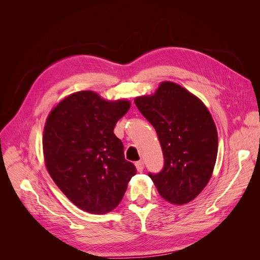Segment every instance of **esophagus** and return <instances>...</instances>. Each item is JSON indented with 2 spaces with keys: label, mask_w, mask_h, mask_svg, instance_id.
I'll return each instance as SVG.
<instances>
[{
  "label": "esophagus",
  "mask_w": 260,
  "mask_h": 260,
  "mask_svg": "<svg viewBox=\"0 0 260 260\" xmlns=\"http://www.w3.org/2000/svg\"><path fill=\"white\" fill-rule=\"evenodd\" d=\"M136 167H137V170L139 172H142L143 169H144V162L142 160H139L136 162Z\"/></svg>",
  "instance_id": "esophagus-1"
}]
</instances>
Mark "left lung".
I'll use <instances>...</instances> for the list:
<instances>
[{"label": "left lung", "mask_w": 260, "mask_h": 260, "mask_svg": "<svg viewBox=\"0 0 260 260\" xmlns=\"http://www.w3.org/2000/svg\"><path fill=\"white\" fill-rule=\"evenodd\" d=\"M135 103L156 130L162 169L148 177L164 200L183 205L206 186L215 167L218 135L203 102L174 82H162L152 96Z\"/></svg>", "instance_id": "8db88e82"}]
</instances>
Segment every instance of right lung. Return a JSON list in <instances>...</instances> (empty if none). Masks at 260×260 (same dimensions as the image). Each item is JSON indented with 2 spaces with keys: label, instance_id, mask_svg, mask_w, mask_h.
Returning a JSON list of instances; mask_svg holds the SVG:
<instances>
[{
  "label": "right lung",
  "instance_id": "right-lung-1",
  "mask_svg": "<svg viewBox=\"0 0 260 260\" xmlns=\"http://www.w3.org/2000/svg\"><path fill=\"white\" fill-rule=\"evenodd\" d=\"M129 107L128 101L108 102L80 91L62 100L46 120L43 153L49 174L76 206L91 214L117 207L137 174L114 135Z\"/></svg>",
  "mask_w": 260,
  "mask_h": 260
}]
</instances>
